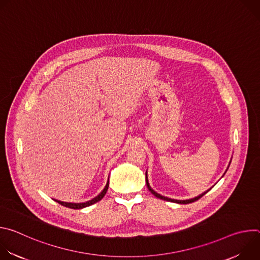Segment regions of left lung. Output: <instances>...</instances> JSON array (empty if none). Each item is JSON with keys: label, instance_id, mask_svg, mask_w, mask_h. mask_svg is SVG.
<instances>
[{"label": "left lung", "instance_id": "obj_1", "mask_svg": "<svg viewBox=\"0 0 260 260\" xmlns=\"http://www.w3.org/2000/svg\"><path fill=\"white\" fill-rule=\"evenodd\" d=\"M230 165H231V161H230ZM230 165H229V167H230ZM229 167H228V169H229ZM228 169H226V171H228ZM226 171H225V173H226ZM225 173L223 174V176L225 175ZM146 184H147V187H148V189H149V191L153 194V196H155L156 198H158V199H160V200H164V201H168V202H173V203H177V204H190V203H192V202H196V201H198L199 199H201L203 196H205L210 189H208L207 191H205V192H203L202 194H200V196H198V197H196V198H192V199H189V200H174V199H170V198H167V197H164V196H160L159 193H157L156 191H154L152 188H151V186H150V184H149V181H148V176H147V171H146Z\"/></svg>", "mask_w": 260, "mask_h": 260}]
</instances>
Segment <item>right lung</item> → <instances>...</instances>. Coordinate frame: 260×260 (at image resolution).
<instances>
[{
    "label": "right lung",
    "instance_id": "obj_1",
    "mask_svg": "<svg viewBox=\"0 0 260 260\" xmlns=\"http://www.w3.org/2000/svg\"><path fill=\"white\" fill-rule=\"evenodd\" d=\"M108 187H109V178H108L106 186H105V188L102 190V192H101L99 196H96L95 198H93L92 200H90V201H87V202H85V203H67V202H61V201H58V200H54V201L57 202L58 204H60L61 206L67 207V208L76 209V210H77V209H83V208H85V207H88V206L93 205V204L98 203L99 201H101V200L104 198V196L106 194V192H107V190H108Z\"/></svg>",
    "mask_w": 260,
    "mask_h": 260
}]
</instances>
